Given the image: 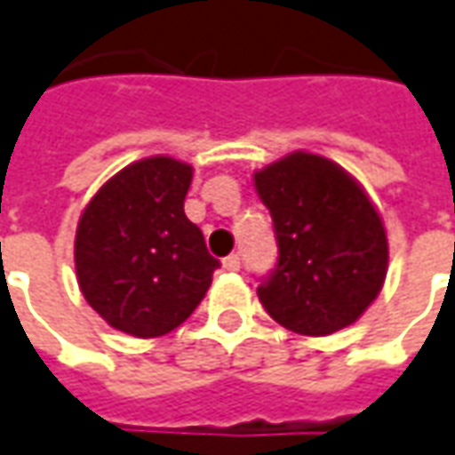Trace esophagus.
<instances>
[{"label":"esophagus","mask_w":455,"mask_h":455,"mask_svg":"<svg viewBox=\"0 0 455 455\" xmlns=\"http://www.w3.org/2000/svg\"><path fill=\"white\" fill-rule=\"evenodd\" d=\"M222 267L228 269V272H237L240 269V258L237 255H228V258L222 259Z\"/></svg>","instance_id":"34e87169"}]
</instances>
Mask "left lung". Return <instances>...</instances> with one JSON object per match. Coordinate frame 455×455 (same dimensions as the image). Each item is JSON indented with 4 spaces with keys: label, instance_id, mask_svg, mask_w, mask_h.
Returning <instances> with one entry per match:
<instances>
[{
    "label": "left lung",
    "instance_id": "obj_1",
    "mask_svg": "<svg viewBox=\"0 0 455 455\" xmlns=\"http://www.w3.org/2000/svg\"><path fill=\"white\" fill-rule=\"evenodd\" d=\"M272 215L277 265L258 287L267 315L307 337L349 327L381 292L389 243L352 175L315 153H290L255 173Z\"/></svg>",
    "mask_w": 455,
    "mask_h": 455
}]
</instances>
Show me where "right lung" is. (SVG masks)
Segmentation results:
<instances>
[{"mask_svg":"<svg viewBox=\"0 0 455 455\" xmlns=\"http://www.w3.org/2000/svg\"><path fill=\"white\" fill-rule=\"evenodd\" d=\"M188 163L153 156L126 165L91 197L74 243L78 287L118 331L140 339L180 327L208 292L220 262L183 200Z\"/></svg>","mask_w":455,"mask_h":455,"instance_id":"obj_1","label":"right lung"}]
</instances>
